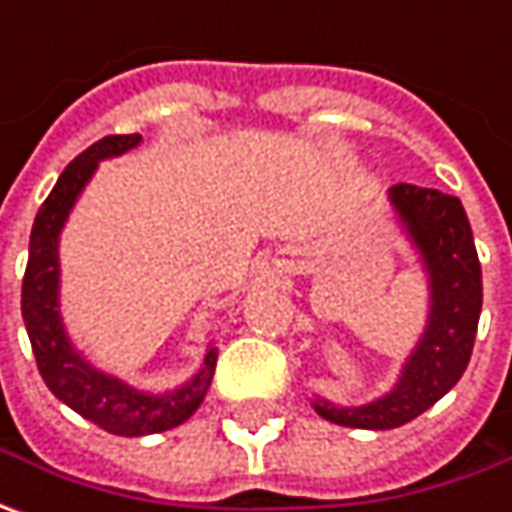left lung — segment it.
<instances>
[{
    "label": "left lung",
    "instance_id": "8db88e82",
    "mask_svg": "<svg viewBox=\"0 0 512 512\" xmlns=\"http://www.w3.org/2000/svg\"><path fill=\"white\" fill-rule=\"evenodd\" d=\"M388 198L428 274L431 309L428 326L385 397L357 408L314 402V411L328 422L365 431L399 428L445 397L465 374L482 314V266L462 201L414 184L391 186Z\"/></svg>",
    "mask_w": 512,
    "mask_h": 512
}]
</instances>
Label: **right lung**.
I'll return each instance as SVG.
<instances>
[{"mask_svg": "<svg viewBox=\"0 0 512 512\" xmlns=\"http://www.w3.org/2000/svg\"><path fill=\"white\" fill-rule=\"evenodd\" d=\"M138 144V133L107 135L67 164L33 221L22 280V317L45 385L76 414L115 436H147L178 428L201 408L218 362V348L209 345L203 365L189 382L167 394H147L93 368L64 331L59 311V235L64 221L79 201L81 189L93 178L98 161L124 155Z\"/></svg>", "mask_w": 512, "mask_h": 512, "instance_id": "right-lung-1", "label": "right lung"}]
</instances>
